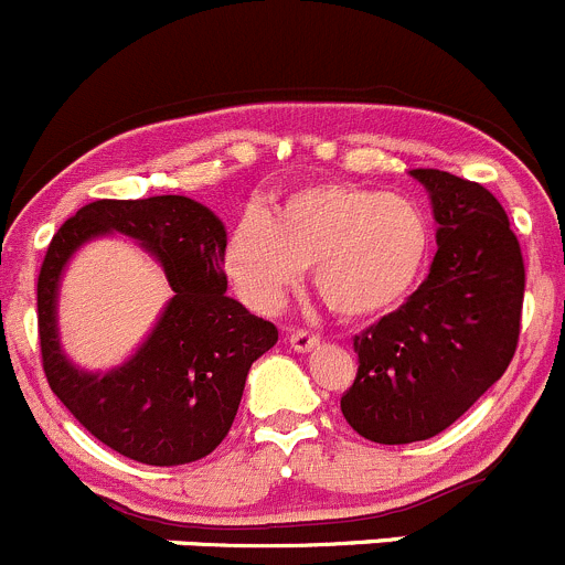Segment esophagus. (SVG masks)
I'll return each instance as SVG.
<instances>
[{
    "mask_svg": "<svg viewBox=\"0 0 565 565\" xmlns=\"http://www.w3.org/2000/svg\"><path fill=\"white\" fill-rule=\"evenodd\" d=\"M288 343H290V349L299 351V354H307V351H312L321 345V338L312 332H307V329H294V332L288 334Z\"/></svg>",
    "mask_w": 565,
    "mask_h": 565,
    "instance_id": "34e87169",
    "label": "esophagus"
}]
</instances>
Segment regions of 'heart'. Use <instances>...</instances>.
I'll list each match as a JSON object with an SVG mask.
<instances>
[{
    "mask_svg": "<svg viewBox=\"0 0 565 565\" xmlns=\"http://www.w3.org/2000/svg\"><path fill=\"white\" fill-rule=\"evenodd\" d=\"M428 244L426 214L409 198L323 181L290 194L269 222H238L225 271L247 305L275 312L312 266V285L329 310L367 318L409 294Z\"/></svg>",
    "mask_w": 565,
    "mask_h": 565,
    "instance_id": "heart-1",
    "label": "heart"
}]
</instances>
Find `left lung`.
I'll list each match as a JSON object with an SVG mask.
<instances>
[{"label": "left lung", "instance_id": "1", "mask_svg": "<svg viewBox=\"0 0 565 565\" xmlns=\"http://www.w3.org/2000/svg\"><path fill=\"white\" fill-rule=\"evenodd\" d=\"M428 189L437 255L420 288L354 338L356 379L340 409L360 437H437L505 373L519 343L524 260L505 209L475 181L412 170Z\"/></svg>", "mask_w": 565, "mask_h": 565}]
</instances>
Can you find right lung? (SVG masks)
<instances>
[{"label":"right lung","instance_id":"add662e5","mask_svg":"<svg viewBox=\"0 0 565 565\" xmlns=\"http://www.w3.org/2000/svg\"><path fill=\"white\" fill-rule=\"evenodd\" d=\"M122 232L166 266L173 299L138 354L109 374L79 372L58 349L56 288L85 241ZM225 225L194 200L159 194L95 200L57 233L38 275V338L49 387L106 448L139 465L209 456L231 431L244 382L277 343V327L225 294Z\"/></svg>","mask_w":565,"mask_h":565}]
</instances>
